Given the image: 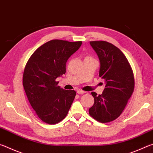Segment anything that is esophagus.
<instances>
[{
    "label": "esophagus",
    "mask_w": 153,
    "mask_h": 153,
    "mask_svg": "<svg viewBox=\"0 0 153 153\" xmlns=\"http://www.w3.org/2000/svg\"><path fill=\"white\" fill-rule=\"evenodd\" d=\"M77 94H84V93H86V92L83 91V90H77Z\"/></svg>",
    "instance_id": "obj_1"
}]
</instances>
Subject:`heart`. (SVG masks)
Instances as JSON below:
<instances>
[{"instance_id":"b5f03b06","label":"heart","mask_w":153,"mask_h":153,"mask_svg":"<svg viewBox=\"0 0 153 153\" xmlns=\"http://www.w3.org/2000/svg\"><path fill=\"white\" fill-rule=\"evenodd\" d=\"M87 58H90V57H87Z\"/></svg>"}]
</instances>
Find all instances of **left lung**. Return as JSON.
I'll return each instance as SVG.
<instances>
[{
	"label": "left lung",
	"mask_w": 153,
	"mask_h": 153,
	"mask_svg": "<svg viewBox=\"0 0 153 153\" xmlns=\"http://www.w3.org/2000/svg\"><path fill=\"white\" fill-rule=\"evenodd\" d=\"M90 45L100 61L99 76L105 81L101 94H91L94 103L89 114L101 123L115 120L123 112L134 88L132 69L123 53L105 41H92Z\"/></svg>",
	"instance_id": "left-lung-1"
}]
</instances>
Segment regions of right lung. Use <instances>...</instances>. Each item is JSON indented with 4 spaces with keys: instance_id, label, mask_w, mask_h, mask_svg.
<instances>
[{
    "instance_id": "1",
    "label": "right lung",
    "mask_w": 153,
    "mask_h": 153,
    "mask_svg": "<svg viewBox=\"0 0 153 153\" xmlns=\"http://www.w3.org/2000/svg\"><path fill=\"white\" fill-rule=\"evenodd\" d=\"M82 44L81 41H48L27 61L23 86L31 106L44 122L56 124L67 115L76 92L61 88L55 79L65 74L67 60Z\"/></svg>"
}]
</instances>
